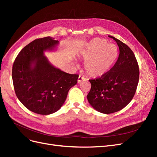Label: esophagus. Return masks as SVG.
Instances as JSON below:
<instances>
[{
    "mask_svg": "<svg viewBox=\"0 0 157 157\" xmlns=\"http://www.w3.org/2000/svg\"><path fill=\"white\" fill-rule=\"evenodd\" d=\"M86 78H85L84 77H82V76H80V75H79V77H78V82H80L82 81V80H85Z\"/></svg>",
    "mask_w": 157,
    "mask_h": 157,
    "instance_id": "1",
    "label": "esophagus"
}]
</instances>
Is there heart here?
Masks as SVG:
<instances>
[{
    "instance_id": "heart-1",
    "label": "heart",
    "mask_w": 157,
    "mask_h": 157,
    "mask_svg": "<svg viewBox=\"0 0 157 157\" xmlns=\"http://www.w3.org/2000/svg\"><path fill=\"white\" fill-rule=\"evenodd\" d=\"M86 60L84 69L91 77H101L111 69L118 56V49L114 44H108L103 39L96 38L90 41L81 54Z\"/></svg>"
}]
</instances>
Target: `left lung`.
<instances>
[{"label": "left lung", "instance_id": "left-lung-1", "mask_svg": "<svg viewBox=\"0 0 157 157\" xmlns=\"http://www.w3.org/2000/svg\"><path fill=\"white\" fill-rule=\"evenodd\" d=\"M115 40L119 55L113 67L100 77L90 79L88 100L98 111L110 114L125 107L134 98L139 82L140 69L134 52L126 44Z\"/></svg>", "mask_w": 157, "mask_h": 157}]
</instances>
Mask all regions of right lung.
I'll return each instance as SVG.
<instances>
[{"instance_id":"1","label":"right lung","mask_w":157,"mask_h":157,"mask_svg":"<svg viewBox=\"0 0 157 157\" xmlns=\"http://www.w3.org/2000/svg\"><path fill=\"white\" fill-rule=\"evenodd\" d=\"M58 42L50 36L34 40L20 52L12 66L16 96L27 109L40 115L58 111L69 89L77 83L78 74L55 68L43 54Z\"/></svg>"}]
</instances>
